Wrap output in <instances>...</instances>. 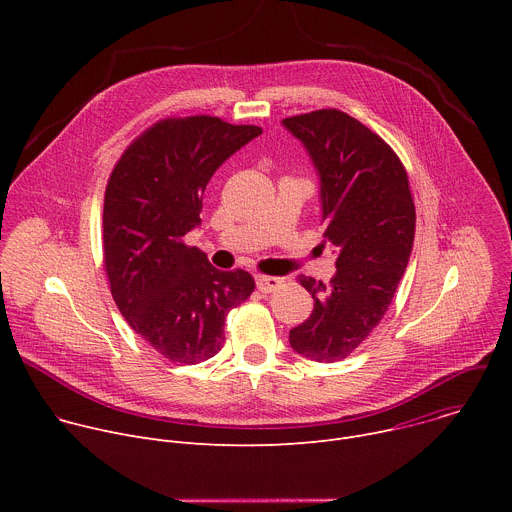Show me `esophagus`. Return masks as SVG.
<instances>
[{"mask_svg": "<svg viewBox=\"0 0 512 512\" xmlns=\"http://www.w3.org/2000/svg\"><path fill=\"white\" fill-rule=\"evenodd\" d=\"M255 283H257V289L263 291V294H271V291H275L283 285V279L273 277V275H257Z\"/></svg>", "mask_w": 512, "mask_h": 512, "instance_id": "34e87169", "label": "esophagus"}]
</instances>
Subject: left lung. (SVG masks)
Here are the masks:
<instances>
[{"label": "left lung", "instance_id": "left-lung-1", "mask_svg": "<svg viewBox=\"0 0 512 512\" xmlns=\"http://www.w3.org/2000/svg\"><path fill=\"white\" fill-rule=\"evenodd\" d=\"M281 123L318 170L324 239L338 253L328 285L300 277L314 310L289 330V344L310 360L334 362L358 348L391 306L413 249L415 204L391 145L358 119L320 109Z\"/></svg>", "mask_w": 512, "mask_h": 512}]
</instances>
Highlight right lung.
<instances>
[{"instance_id":"right-lung-1","label":"right lung","mask_w":512,"mask_h":512,"mask_svg":"<svg viewBox=\"0 0 512 512\" xmlns=\"http://www.w3.org/2000/svg\"><path fill=\"white\" fill-rule=\"evenodd\" d=\"M257 125L168 117L145 129L115 164L103 206V263L127 324L164 358L208 360L223 348L227 314L255 289L243 269L221 271L184 243L200 225L212 174Z\"/></svg>"}]
</instances>
